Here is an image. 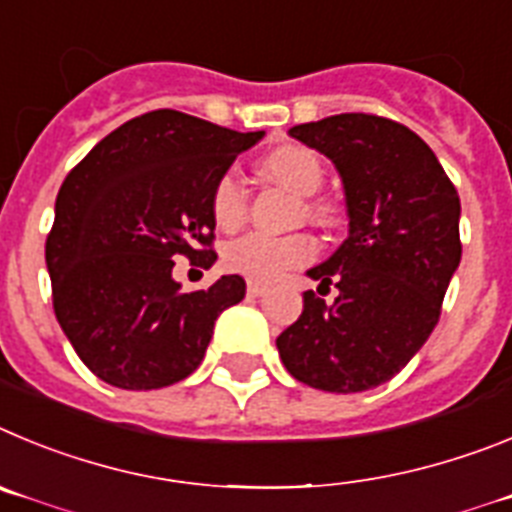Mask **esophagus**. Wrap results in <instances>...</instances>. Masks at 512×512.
<instances>
[{
  "label": "esophagus",
  "mask_w": 512,
  "mask_h": 512,
  "mask_svg": "<svg viewBox=\"0 0 512 512\" xmlns=\"http://www.w3.org/2000/svg\"><path fill=\"white\" fill-rule=\"evenodd\" d=\"M265 290H267V285H262V283H255V280H250V283H247V293H250L252 298L262 296V293H265Z\"/></svg>",
  "instance_id": "obj_1"
}]
</instances>
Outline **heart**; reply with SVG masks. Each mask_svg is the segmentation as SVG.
Returning a JSON list of instances; mask_svg holds the SVG:
<instances>
[{
    "instance_id": "b5f03b06",
    "label": "heart",
    "mask_w": 512,
    "mask_h": 512,
    "mask_svg": "<svg viewBox=\"0 0 512 512\" xmlns=\"http://www.w3.org/2000/svg\"><path fill=\"white\" fill-rule=\"evenodd\" d=\"M262 170L298 196H306L301 201L306 219H313V222L334 219V206L313 196L324 183V163L313 150L296 142L280 145L262 158ZM209 209L214 224L224 232H232L245 224L247 191L237 170H224L222 176L216 178L209 196ZM313 255H316V242L306 232H250L224 247V265L232 273L245 275L255 283H273L288 270L311 260Z\"/></svg>"
}]
</instances>
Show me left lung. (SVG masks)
<instances>
[{
	"label": "left lung",
	"instance_id": "left-lung-1",
	"mask_svg": "<svg viewBox=\"0 0 512 512\" xmlns=\"http://www.w3.org/2000/svg\"><path fill=\"white\" fill-rule=\"evenodd\" d=\"M336 165L349 237L319 267L303 313L278 336L285 370L326 393H362L398 375L423 347L462 260L459 193L431 147L377 114H334L290 127Z\"/></svg>",
	"mask_w": 512,
	"mask_h": 512
}]
</instances>
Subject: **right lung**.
I'll list each match as a JSON object with an SVG mask.
<instances>
[{
    "instance_id": "right-lung-1",
    "label": "right lung",
    "mask_w": 512,
    "mask_h": 512,
    "mask_svg": "<svg viewBox=\"0 0 512 512\" xmlns=\"http://www.w3.org/2000/svg\"><path fill=\"white\" fill-rule=\"evenodd\" d=\"M262 135L155 109L117 127L66 176L45 262L55 319L99 380L158 390L201 365L216 316L245 298V280L222 275L181 293L173 260H216L211 188Z\"/></svg>"
}]
</instances>
